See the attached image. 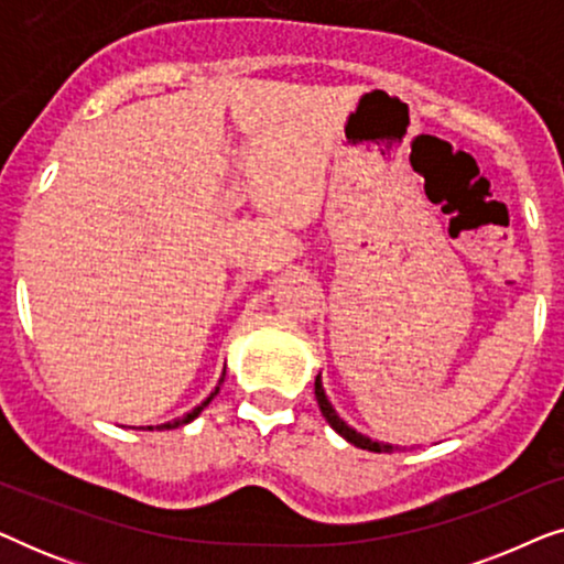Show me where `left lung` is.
Returning <instances> with one entry per match:
<instances>
[{
  "mask_svg": "<svg viewBox=\"0 0 564 564\" xmlns=\"http://www.w3.org/2000/svg\"><path fill=\"white\" fill-rule=\"evenodd\" d=\"M315 400H318V408H321V413H323V419L328 421V426L336 431L338 436H344L346 442L349 444H354V446H359V449H367V452H377V454H382V452H392V444H382V442H372V438L369 436H365V434H359L357 429H351L349 423H346L341 415H338L336 411H334V405H330V400H328V395H326V390H323V382H321V375L315 377Z\"/></svg>",
  "mask_w": 564,
  "mask_h": 564,
  "instance_id": "1",
  "label": "left lung"
}]
</instances>
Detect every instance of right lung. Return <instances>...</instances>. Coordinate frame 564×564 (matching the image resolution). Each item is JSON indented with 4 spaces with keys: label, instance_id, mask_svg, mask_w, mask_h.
<instances>
[{
    "label": "right lung",
    "instance_id": "obj_1",
    "mask_svg": "<svg viewBox=\"0 0 564 564\" xmlns=\"http://www.w3.org/2000/svg\"><path fill=\"white\" fill-rule=\"evenodd\" d=\"M223 377H226V372H223ZM223 377H220V382H223ZM220 382H218V388H215L213 392H210V395H207L205 400H203V403H199L197 408H192V411L187 413V415H184V419H176V421H169V423H161V426H156L159 431H169V429H180V426H184V423H189V421H195L197 419V415L199 413H203L205 411V408H207V403H210V400L215 398V395H218V390H220ZM145 429H153V426H145Z\"/></svg>",
    "mask_w": 564,
    "mask_h": 564
}]
</instances>
